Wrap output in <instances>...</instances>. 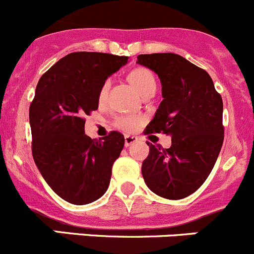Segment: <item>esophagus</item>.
<instances>
[{
  "instance_id": "esophagus-1",
  "label": "esophagus",
  "mask_w": 254,
  "mask_h": 254,
  "mask_svg": "<svg viewBox=\"0 0 254 254\" xmlns=\"http://www.w3.org/2000/svg\"><path fill=\"white\" fill-rule=\"evenodd\" d=\"M125 147H129V146H131L132 143H135L139 140V137L137 136H134V135H125Z\"/></svg>"
}]
</instances>
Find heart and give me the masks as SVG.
I'll list each match as a JSON object with an SVG mask.
<instances>
[{
    "label": "heart",
    "mask_w": 254,
    "mask_h": 254,
    "mask_svg": "<svg viewBox=\"0 0 254 254\" xmlns=\"http://www.w3.org/2000/svg\"><path fill=\"white\" fill-rule=\"evenodd\" d=\"M127 79L130 83L132 84L135 89L139 92L141 96H145L148 92H155L156 87H157V81H156L155 75L152 71L143 66L132 68L127 75ZM107 87H108V82L102 86L101 91H99V99H103L106 96ZM142 123V118L140 115H120L114 120V127L117 129L123 130L125 132H131L139 127Z\"/></svg>",
    "instance_id": "obj_1"
}]
</instances>
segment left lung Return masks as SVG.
I'll return each instance as SVG.
<instances>
[{"mask_svg": "<svg viewBox=\"0 0 254 254\" xmlns=\"http://www.w3.org/2000/svg\"><path fill=\"white\" fill-rule=\"evenodd\" d=\"M137 64L162 83V97L145 134L172 136L170 148L150 147L141 172L146 186L162 198L178 200L198 190L214 168L222 142V98L203 68L172 53L143 54Z\"/></svg>", "mask_w": 254, "mask_h": 254, "instance_id": "8db88e82", "label": "left lung"}]
</instances>
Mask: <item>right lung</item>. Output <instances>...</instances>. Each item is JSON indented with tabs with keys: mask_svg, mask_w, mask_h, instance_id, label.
<instances>
[{
	"mask_svg": "<svg viewBox=\"0 0 254 254\" xmlns=\"http://www.w3.org/2000/svg\"><path fill=\"white\" fill-rule=\"evenodd\" d=\"M127 56L77 51L42 76L29 107L32 153L38 170L64 200L84 205L107 191L112 167L124 147V135L99 140L84 134V117L98 109L106 79Z\"/></svg>",
	"mask_w": 254,
	"mask_h": 254,
	"instance_id": "obj_1",
	"label": "right lung"
}]
</instances>
